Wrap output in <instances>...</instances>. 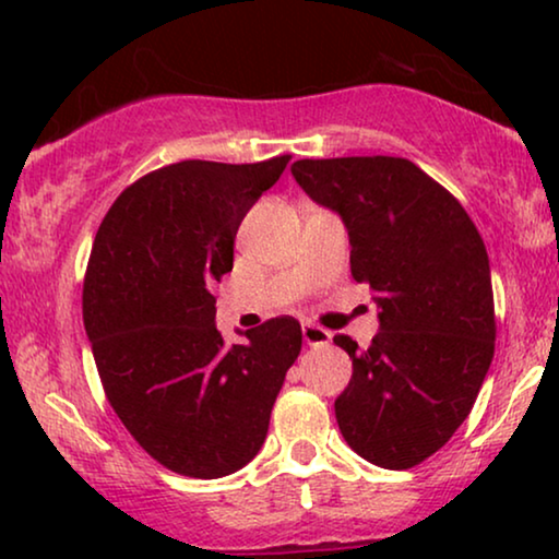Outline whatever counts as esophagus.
Returning a JSON list of instances; mask_svg holds the SVG:
<instances>
[{
	"mask_svg": "<svg viewBox=\"0 0 559 559\" xmlns=\"http://www.w3.org/2000/svg\"><path fill=\"white\" fill-rule=\"evenodd\" d=\"M302 338L308 346H328V343H331V331H325V328H320V325L305 323Z\"/></svg>",
	"mask_w": 559,
	"mask_h": 559,
	"instance_id": "34e87169",
	"label": "esophagus"
}]
</instances>
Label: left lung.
Segmentation results:
<instances>
[{
  "instance_id": "8db88e82",
  "label": "left lung",
  "mask_w": 559,
  "mask_h": 559,
  "mask_svg": "<svg viewBox=\"0 0 559 559\" xmlns=\"http://www.w3.org/2000/svg\"><path fill=\"white\" fill-rule=\"evenodd\" d=\"M293 175L343 218L350 274L369 282L381 310L369 348L333 338L354 361L335 419L366 461L407 471L453 438L491 366L484 239L457 198L404 157L297 159Z\"/></svg>"
}]
</instances>
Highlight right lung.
I'll return each instance as SVG.
<instances>
[{
    "label": "right lung",
    "mask_w": 559,
    "mask_h": 559,
    "mask_svg": "<svg viewBox=\"0 0 559 559\" xmlns=\"http://www.w3.org/2000/svg\"><path fill=\"white\" fill-rule=\"evenodd\" d=\"M287 163L159 167L114 201L91 247L83 325L106 400L144 453L180 476L243 468L300 356L289 316L234 346L213 325V287L231 272L236 231Z\"/></svg>",
    "instance_id": "1"
}]
</instances>
